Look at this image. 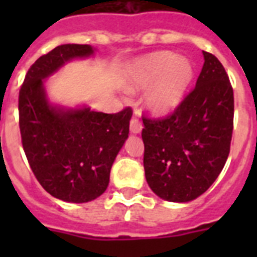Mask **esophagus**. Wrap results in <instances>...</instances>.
Masks as SVG:
<instances>
[{"label": "esophagus", "mask_w": 257, "mask_h": 257, "mask_svg": "<svg viewBox=\"0 0 257 257\" xmlns=\"http://www.w3.org/2000/svg\"><path fill=\"white\" fill-rule=\"evenodd\" d=\"M143 128V123L139 119V115L135 114L130 121V131L133 134H139Z\"/></svg>", "instance_id": "1"}]
</instances>
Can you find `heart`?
Returning a JSON list of instances; mask_svg holds the SVG:
<instances>
[{
  "instance_id": "obj_1",
  "label": "heart",
  "mask_w": 257,
  "mask_h": 257,
  "mask_svg": "<svg viewBox=\"0 0 257 257\" xmlns=\"http://www.w3.org/2000/svg\"><path fill=\"white\" fill-rule=\"evenodd\" d=\"M193 69L185 58L172 52H158L136 65L131 76L134 88H147L148 104L154 112L167 113L180 103L184 91L192 79Z\"/></svg>"
}]
</instances>
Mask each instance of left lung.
Instances as JSON below:
<instances>
[{
	"mask_svg": "<svg viewBox=\"0 0 257 257\" xmlns=\"http://www.w3.org/2000/svg\"><path fill=\"white\" fill-rule=\"evenodd\" d=\"M203 56L196 87L174 112L143 117L145 178L157 196L170 202H189L203 194L230 152L233 87L219 59L207 51Z\"/></svg>",
	"mask_w": 257,
	"mask_h": 257,
	"instance_id": "left-lung-1",
	"label": "left lung"
}]
</instances>
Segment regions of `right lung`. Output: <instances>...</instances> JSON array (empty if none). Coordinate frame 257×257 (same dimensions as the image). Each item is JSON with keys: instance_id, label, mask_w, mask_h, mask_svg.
Segmentation results:
<instances>
[{"instance_id": "1", "label": "right lung", "mask_w": 257, "mask_h": 257, "mask_svg": "<svg viewBox=\"0 0 257 257\" xmlns=\"http://www.w3.org/2000/svg\"><path fill=\"white\" fill-rule=\"evenodd\" d=\"M90 45L55 47L32 64L19 91L23 149L38 183L52 197L85 203L101 196L128 136L130 106L118 113L50 105L44 78L74 58L92 55Z\"/></svg>"}]
</instances>
